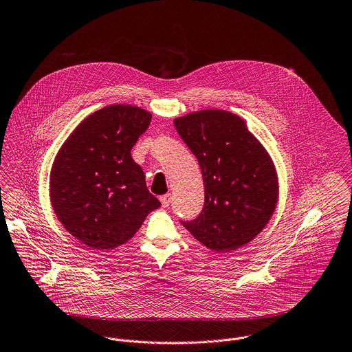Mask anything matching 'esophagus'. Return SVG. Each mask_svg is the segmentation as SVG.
<instances>
[{"mask_svg": "<svg viewBox=\"0 0 352 352\" xmlns=\"http://www.w3.org/2000/svg\"><path fill=\"white\" fill-rule=\"evenodd\" d=\"M160 201H162V206H163V207H168L170 203H171V195L167 193V195L162 196V197H160Z\"/></svg>", "mask_w": 352, "mask_h": 352, "instance_id": "1", "label": "esophagus"}]
</instances>
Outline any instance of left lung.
<instances>
[{
    "mask_svg": "<svg viewBox=\"0 0 352 352\" xmlns=\"http://www.w3.org/2000/svg\"><path fill=\"white\" fill-rule=\"evenodd\" d=\"M174 126L199 160L204 181V207L181 223L215 252L234 251L272 218L278 181L262 144L237 115L210 109L174 120Z\"/></svg>",
    "mask_w": 352,
    "mask_h": 352,
    "instance_id": "left-lung-1",
    "label": "left lung"
}]
</instances>
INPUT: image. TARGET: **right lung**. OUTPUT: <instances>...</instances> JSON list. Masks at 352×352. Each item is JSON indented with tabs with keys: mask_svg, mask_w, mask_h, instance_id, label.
<instances>
[{
	"mask_svg": "<svg viewBox=\"0 0 352 352\" xmlns=\"http://www.w3.org/2000/svg\"><path fill=\"white\" fill-rule=\"evenodd\" d=\"M151 118L138 107H105L72 131L54 159L52 207L63 226L91 250L124 244L160 207L131 157Z\"/></svg>",
	"mask_w": 352,
	"mask_h": 352,
	"instance_id": "right-lung-1",
	"label": "right lung"
}]
</instances>
